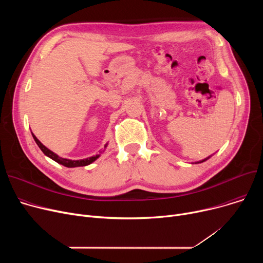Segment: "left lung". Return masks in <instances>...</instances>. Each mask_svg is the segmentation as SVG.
<instances>
[{
    "label": "left lung",
    "mask_w": 263,
    "mask_h": 263,
    "mask_svg": "<svg viewBox=\"0 0 263 263\" xmlns=\"http://www.w3.org/2000/svg\"><path fill=\"white\" fill-rule=\"evenodd\" d=\"M210 157H208V158H206V159H204V160H201V161H199V162H197V163H202V162H204V161H206V160H208Z\"/></svg>",
    "instance_id": "8db88e82"
}]
</instances>
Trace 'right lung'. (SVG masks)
I'll use <instances>...</instances> for the list:
<instances>
[{"label": "right lung", "instance_id": "1", "mask_svg": "<svg viewBox=\"0 0 263 263\" xmlns=\"http://www.w3.org/2000/svg\"><path fill=\"white\" fill-rule=\"evenodd\" d=\"M32 135H33V137H34V140H35L36 144L38 145V147L41 149V151H43V153H44L47 157H49L50 159H52V160L55 161V162H58L59 164L64 165V166H66V167L86 166V165L91 164L92 162H95L97 159H98V158L100 157V155H96V156H93V157H90V158H87V159H83V160H69V159L61 158V157H59L57 154H54L53 151H51L50 149H48L45 145L41 144V143L39 142V140L37 139V137H36L33 133H32ZM106 146H107V144H105L104 148H105Z\"/></svg>", "mask_w": 263, "mask_h": 263}]
</instances>
